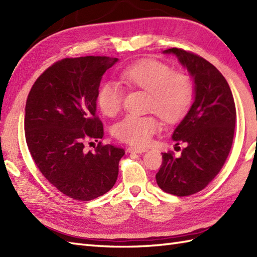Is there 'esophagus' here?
<instances>
[{"mask_svg": "<svg viewBox=\"0 0 257 257\" xmlns=\"http://www.w3.org/2000/svg\"><path fill=\"white\" fill-rule=\"evenodd\" d=\"M128 152H130V154H143V152H146L147 149L145 148H138V147H129V148L127 149Z\"/></svg>", "mask_w": 257, "mask_h": 257, "instance_id": "34e87169", "label": "esophagus"}]
</instances>
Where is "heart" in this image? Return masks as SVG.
Here are the masks:
<instances>
[{"label": "heart", "mask_w": 257, "mask_h": 257, "mask_svg": "<svg viewBox=\"0 0 257 257\" xmlns=\"http://www.w3.org/2000/svg\"><path fill=\"white\" fill-rule=\"evenodd\" d=\"M120 79L129 88L148 91L147 110L154 111L168 123L181 120L193 100V83L182 70H172L157 59H141L125 66ZM123 89L113 80L103 83L97 94V103L106 116H114L122 108ZM160 129L154 113L139 116L127 114L113 125L112 134L118 140L134 147H145Z\"/></svg>", "instance_id": "b5f03b06"}]
</instances>
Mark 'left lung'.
Segmentation results:
<instances>
[{
	"instance_id": "obj_1",
	"label": "left lung",
	"mask_w": 257,
	"mask_h": 257,
	"mask_svg": "<svg viewBox=\"0 0 257 257\" xmlns=\"http://www.w3.org/2000/svg\"><path fill=\"white\" fill-rule=\"evenodd\" d=\"M165 53L176 54L193 76L195 99L172 135L178 146L184 144L181 156L163 152L156 180L165 192L188 196L206 188L224 166L235 130V102L224 76L206 59L177 47Z\"/></svg>"
}]
</instances>
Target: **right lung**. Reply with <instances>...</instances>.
<instances>
[{
	"label": "right lung",
	"mask_w": 257,
	"mask_h": 257,
	"mask_svg": "<svg viewBox=\"0 0 257 257\" xmlns=\"http://www.w3.org/2000/svg\"><path fill=\"white\" fill-rule=\"evenodd\" d=\"M118 58L66 57L54 63L32 86L25 106L27 147L45 179L68 198L90 201L117 181L124 150L113 145L85 150V141L102 138L96 112L101 76Z\"/></svg>",
	"instance_id": "obj_1"
}]
</instances>
